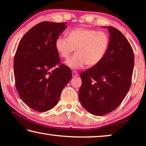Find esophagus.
I'll return each instance as SVG.
<instances>
[{
  "label": "esophagus",
  "instance_id": "34e87169",
  "mask_svg": "<svg viewBox=\"0 0 146 146\" xmlns=\"http://www.w3.org/2000/svg\"><path fill=\"white\" fill-rule=\"evenodd\" d=\"M72 77H76L78 76V74L76 72H75V71H73L72 72Z\"/></svg>",
  "mask_w": 146,
  "mask_h": 146
}]
</instances>
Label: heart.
<instances>
[{
	"instance_id": "heart-1",
	"label": "heart",
	"mask_w": 146,
	"mask_h": 146,
	"mask_svg": "<svg viewBox=\"0 0 146 146\" xmlns=\"http://www.w3.org/2000/svg\"><path fill=\"white\" fill-rule=\"evenodd\" d=\"M66 38L58 37L55 49L62 58L67 60L75 50L76 54L66 62L72 69L82 68L86 65L94 67L104 58L110 46L107 33L97 30L76 28L66 33Z\"/></svg>"
}]
</instances>
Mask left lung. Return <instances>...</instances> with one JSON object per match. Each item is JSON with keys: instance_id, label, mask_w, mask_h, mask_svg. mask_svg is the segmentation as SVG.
Segmentation results:
<instances>
[{"instance_id": "left-lung-1", "label": "left lung", "mask_w": 146, "mask_h": 146, "mask_svg": "<svg viewBox=\"0 0 146 146\" xmlns=\"http://www.w3.org/2000/svg\"><path fill=\"white\" fill-rule=\"evenodd\" d=\"M108 29L110 46L102 61L80 74L82 84L78 97L82 106L92 114H107L120 105L130 88L134 55L122 33Z\"/></svg>"}]
</instances>
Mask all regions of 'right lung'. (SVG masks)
Instances as JSON below:
<instances>
[{
  "label": "right lung",
  "instance_id": "add662e5",
  "mask_svg": "<svg viewBox=\"0 0 146 146\" xmlns=\"http://www.w3.org/2000/svg\"><path fill=\"white\" fill-rule=\"evenodd\" d=\"M66 29V23L42 22L24 35L16 52V88L22 100L40 112L57 104L63 88L72 79L71 70L60 64L54 46Z\"/></svg>",
  "mask_w": 146,
  "mask_h": 146
}]
</instances>
